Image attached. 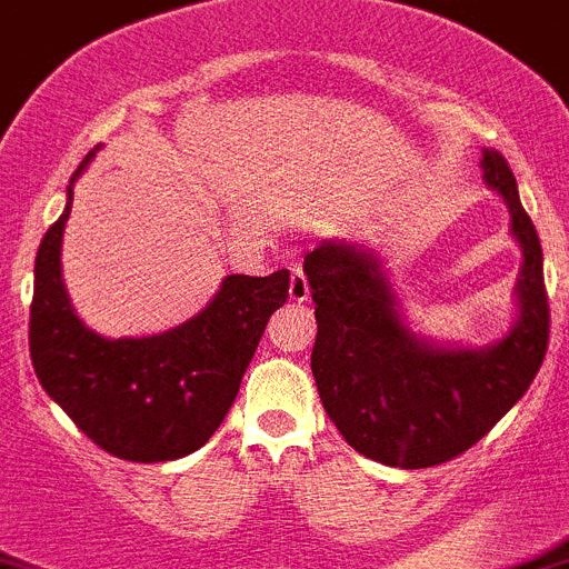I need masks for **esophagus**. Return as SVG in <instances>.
<instances>
[{"label":"esophagus","instance_id":"1","mask_svg":"<svg viewBox=\"0 0 569 569\" xmlns=\"http://www.w3.org/2000/svg\"><path fill=\"white\" fill-rule=\"evenodd\" d=\"M289 274H291V280H289V297H291V300H295V302H306L308 297H311V289H308V278H306V272H302L300 263H291Z\"/></svg>","mask_w":569,"mask_h":569}]
</instances>
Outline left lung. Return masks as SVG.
<instances>
[{
  "label": "left lung",
  "mask_w": 569,
  "mask_h": 569,
  "mask_svg": "<svg viewBox=\"0 0 569 569\" xmlns=\"http://www.w3.org/2000/svg\"><path fill=\"white\" fill-rule=\"evenodd\" d=\"M483 180L506 200L522 247L517 322L489 347H445L402 322L383 263L350 241H322L306 269L317 302L311 372L352 450L402 470L456 459L487 437L528 391L545 361L550 308L542 244L517 180L498 150H483Z\"/></svg>",
  "instance_id": "8db88e82"
}]
</instances>
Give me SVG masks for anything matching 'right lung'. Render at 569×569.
<instances>
[{
    "mask_svg": "<svg viewBox=\"0 0 569 569\" xmlns=\"http://www.w3.org/2000/svg\"><path fill=\"white\" fill-rule=\"evenodd\" d=\"M71 174L66 208L36 256L30 306V356L47 395L71 422L116 459L172 461L213 437L239 395L269 317L289 297V269L250 278L228 274L197 317L167 333L104 339L82 325L60 278V244L74 200Z\"/></svg>",
    "mask_w": 569,
    "mask_h": 569,
    "instance_id": "obj_1",
    "label": "right lung"
}]
</instances>
